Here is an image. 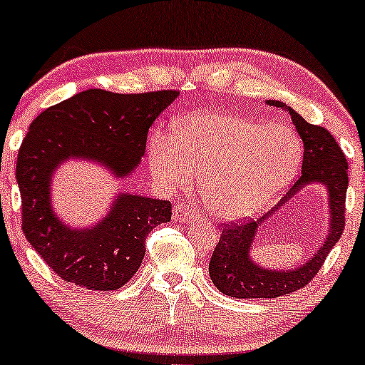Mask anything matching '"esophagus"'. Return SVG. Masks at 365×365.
<instances>
[{
    "instance_id": "1",
    "label": "esophagus",
    "mask_w": 365,
    "mask_h": 365,
    "mask_svg": "<svg viewBox=\"0 0 365 365\" xmlns=\"http://www.w3.org/2000/svg\"><path fill=\"white\" fill-rule=\"evenodd\" d=\"M174 217L178 219V221H187V219H194L197 216L196 209H194L192 206H187V204H178V206H174Z\"/></svg>"
}]
</instances>
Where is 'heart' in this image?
Listing matches in <instances>:
<instances>
[{
	"label": "heart",
	"mask_w": 365,
	"mask_h": 365,
	"mask_svg": "<svg viewBox=\"0 0 365 365\" xmlns=\"http://www.w3.org/2000/svg\"><path fill=\"white\" fill-rule=\"evenodd\" d=\"M148 158L164 187L189 189L199 178L207 211L221 221H241L281 196L296 176L302 146L287 126L204 111L178 119L174 134H154Z\"/></svg>",
	"instance_id": "b5f03b06"
}]
</instances>
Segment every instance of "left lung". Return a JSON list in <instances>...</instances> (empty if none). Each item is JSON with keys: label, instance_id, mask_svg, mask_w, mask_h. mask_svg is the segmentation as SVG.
<instances>
[{"label": "left lung", "instance_id": "left-lung-1", "mask_svg": "<svg viewBox=\"0 0 365 365\" xmlns=\"http://www.w3.org/2000/svg\"><path fill=\"white\" fill-rule=\"evenodd\" d=\"M267 104L286 109L291 114L294 126L304 143L302 169L294 186L281 199V202L267 214H264L261 219L244 221L241 224L231 222L222 227L221 237L209 261V276L219 291L236 299H274L307 286L322 267L327 254L341 239L344 226H346L344 214H346L349 166L336 139L322 126L309 124L291 106H286L281 101H274V99H269ZM307 183H322L328 189L331 222L327 239L319 251L306 263L289 272L259 267L250 259V247L255 240L258 224L273 215L279 207Z\"/></svg>", "mask_w": 365, "mask_h": 365}]
</instances>
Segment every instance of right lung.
I'll return each instance as SVG.
<instances>
[{
	"mask_svg": "<svg viewBox=\"0 0 365 365\" xmlns=\"http://www.w3.org/2000/svg\"><path fill=\"white\" fill-rule=\"evenodd\" d=\"M179 91L119 94L88 89L44 109L18 153L23 232L44 262L66 282L91 291H116L141 266L146 237L171 221V202L119 192L106 216L76 229L56 216L51 179L59 164L89 159L126 178L139 166L149 128Z\"/></svg>",
	"mask_w": 365,
	"mask_h": 365,
	"instance_id": "right-lung-1",
	"label": "right lung"
}]
</instances>
